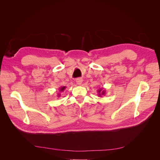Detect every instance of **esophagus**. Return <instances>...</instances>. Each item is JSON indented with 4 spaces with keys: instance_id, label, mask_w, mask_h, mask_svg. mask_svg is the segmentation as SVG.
Instances as JSON below:
<instances>
[{
    "instance_id": "1",
    "label": "esophagus",
    "mask_w": 160,
    "mask_h": 160,
    "mask_svg": "<svg viewBox=\"0 0 160 160\" xmlns=\"http://www.w3.org/2000/svg\"><path fill=\"white\" fill-rule=\"evenodd\" d=\"M76 83H77V84H78V85H81L82 83H83V79L77 78L76 79Z\"/></svg>"
}]
</instances>
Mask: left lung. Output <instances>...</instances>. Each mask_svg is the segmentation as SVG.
Here are the masks:
<instances>
[{
	"instance_id": "left-lung-1",
	"label": "left lung",
	"mask_w": 160,
	"mask_h": 160,
	"mask_svg": "<svg viewBox=\"0 0 160 160\" xmlns=\"http://www.w3.org/2000/svg\"><path fill=\"white\" fill-rule=\"evenodd\" d=\"M98 95L100 97L105 94V91L103 89V88H101V89H98Z\"/></svg>"
}]
</instances>
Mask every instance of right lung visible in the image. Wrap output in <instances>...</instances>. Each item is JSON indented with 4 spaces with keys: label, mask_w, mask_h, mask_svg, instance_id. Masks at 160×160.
Instances as JSON below:
<instances>
[{
    "label": "right lung",
    "mask_w": 160,
    "mask_h": 160,
    "mask_svg": "<svg viewBox=\"0 0 160 160\" xmlns=\"http://www.w3.org/2000/svg\"><path fill=\"white\" fill-rule=\"evenodd\" d=\"M65 89V86H63V87H61V88H59V92H62V91H64V89ZM60 96H61V94H60L59 93L57 94V97H58V98H59Z\"/></svg>",
    "instance_id": "add662e5"
}]
</instances>
